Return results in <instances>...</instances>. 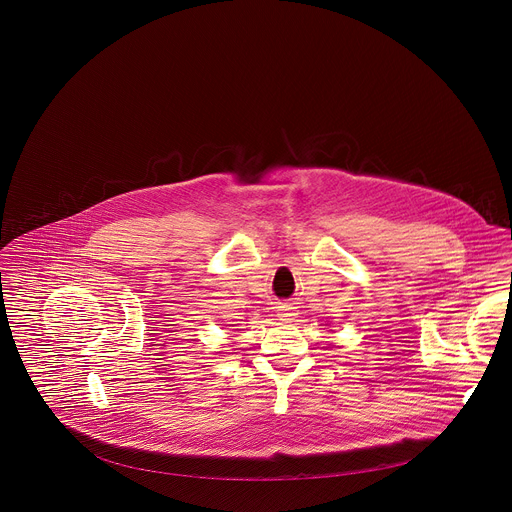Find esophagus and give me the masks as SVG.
Returning <instances> with one entry per match:
<instances>
[{
    "instance_id": "obj_1",
    "label": "esophagus",
    "mask_w": 512,
    "mask_h": 512,
    "mask_svg": "<svg viewBox=\"0 0 512 512\" xmlns=\"http://www.w3.org/2000/svg\"><path fill=\"white\" fill-rule=\"evenodd\" d=\"M277 316H279V320H290V308H284V306H281L279 310H277Z\"/></svg>"
}]
</instances>
